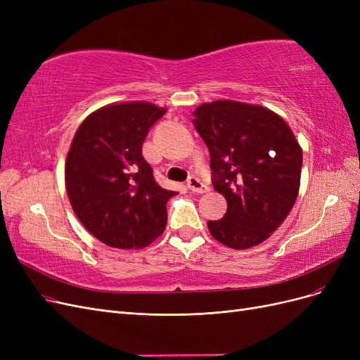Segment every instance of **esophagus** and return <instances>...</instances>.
<instances>
[{
	"instance_id": "esophagus-1",
	"label": "esophagus",
	"mask_w": 360,
	"mask_h": 360,
	"mask_svg": "<svg viewBox=\"0 0 360 360\" xmlns=\"http://www.w3.org/2000/svg\"><path fill=\"white\" fill-rule=\"evenodd\" d=\"M188 188L195 193H205L207 191H209V186L204 184L198 177H189Z\"/></svg>"
}]
</instances>
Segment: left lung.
<instances>
[{
    "instance_id": "8db88e82",
    "label": "left lung",
    "mask_w": 360,
    "mask_h": 360,
    "mask_svg": "<svg viewBox=\"0 0 360 360\" xmlns=\"http://www.w3.org/2000/svg\"><path fill=\"white\" fill-rule=\"evenodd\" d=\"M193 126L210 151L213 188L228 209L210 234L233 249L264 242L284 222L300 188L302 148L285 120L261 105L202 103Z\"/></svg>"
}]
</instances>
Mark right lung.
<instances>
[{"mask_svg": "<svg viewBox=\"0 0 360 360\" xmlns=\"http://www.w3.org/2000/svg\"><path fill=\"white\" fill-rule=\"evenodd\" d=\"M167 112L148 102L111 103L86 117L64 167L72 209L85 230L111 248H146L167 226L163 189L143 156L150 127Z\"/></svg>", "mask_w": 360, "mask_h": 360, "instance_id": "obj_1", "label": "right lung"}]
</instances>
